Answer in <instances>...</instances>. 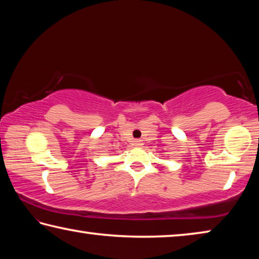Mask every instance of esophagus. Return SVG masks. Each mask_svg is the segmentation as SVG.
Masks as SVG:
<instances>
[{
    "label": "esophagus",
    "mask_w": 259,
    "mask_h": 259,
    "mask_svg": "<svg viewBox=\"0 0 259 259\" xmlns=\"http://www.w3.org/2000/svg\"><path fill=\"white\" fill-rule=\"evenodd\" d=\"M133 144L135 147H141L142 146V140H135V141H133Z\"/></svg>",
    "instance_id": "34e87169"
}]
</instances>
